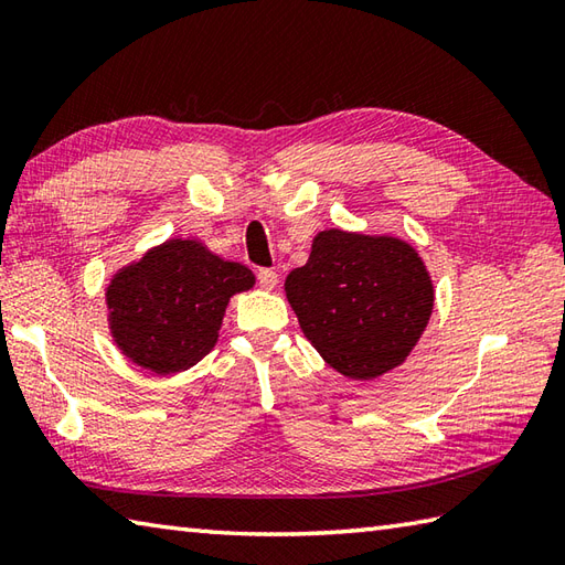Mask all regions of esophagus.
Masks as SVG:
<instances>
[{
  "label": "esophagus",
  "mask_w": 565,
  "mask_h": 565,
  "mask_svg": "<svg viewBox=\"0 0 565 565\" xmlns=\"http://www.w3.org/2000/svg\"><path fill=\"white\" fill-rule=\"evenodd\" d=\"M276 279H279V274H276L274 269H267V267L257 269V281L264 286V289H274Z\"/></svg>",
  "instance_id": "esophagus-1"
}]
</instances>
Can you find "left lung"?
I'll return each mask as SVG.
<instances>
[{"instance_id": "1", "label": "left lung", "mask_w": 565, "mask_h": 565, "mask_svg": "<svg viewBox=\"0 0 565 565\" xmlns=\"http://www.w3.org/2000/svg\"><path fill=\"white\" fill-rule=\"evenodd\" d=\"M286 298L308 342L350 379H376L411 354L435 306L417 252L398 237L322 231Z\"/></svg>"}]
</instances>
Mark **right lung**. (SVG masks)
<instances>
[{"mask_svg": "<svg viewBox=\"0 0 565 565\" xmlns=\"http://www.w3.org/2000/svg\"><path fill=\"white\" fill-rule=\"evenodd\" d=\"M252 284L245 264L213 255L196 239H167L106 289L118 350L160 376L194 366L218 340L231 296Z\"/></svg>", "mask_w": 565, "mask_h": 565, "instance_id": "obj_1", "label": "right lung"}]
</instances>
